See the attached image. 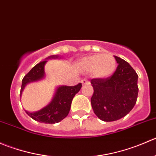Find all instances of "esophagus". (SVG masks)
Segmentation results:
<instances>
[{"mask_svg":"<svg viewBox=\"0 0 156 156\" xmlns=\"http://www.w3.org/2000/svg\"><path fill=\"white\" fill-rule=\"evenodd\" d=\"M81 83H82L83 85H84V84H89V81H88L87 78H84V79L81 80Z\"/></svg>","mask_w":156,"mask_h":156,"instance_id":"34e87169","label":"esophagus"}]
</instances>
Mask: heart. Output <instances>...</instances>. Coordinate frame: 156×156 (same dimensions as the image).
<instances>
[{
  "mask_svg": "<svg viewBox=\"0 0 156 156\" xmlns=\"http://www.w3.org/2000/svg\"><path fill=\"white\" fill-rule=\"evenodd\" d=\"M81 66L88 72L94 71L97 76L105 78L111 75L116 68L115 59L108 54H95L84 58Z\"/></svg>",
  "mask_w": 156,
  "mask_h": 156,
  "instance_id": "heart-1",
  "label": "heart"
}]
</instances>
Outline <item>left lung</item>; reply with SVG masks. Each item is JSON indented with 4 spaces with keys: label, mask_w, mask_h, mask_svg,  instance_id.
I'll use <instances>...</instances> for the list:
<instances>
[{
    "label": "left lung",
    "mask_w": 156,
    "mask_h": 156,
    "mask_svg": "<svg viewBox=\"0 0 156 156\" xmlns=\"http://www.w3.org/2000/svg\"><path fill=\"white\" fill-rule=\"evenodd\" d=\"M119 63L114 73L106 78H95L90 83L94 94L90 102L96 115L104 122L119 120L136 104L138 75L128 62L115 56Z\"/></svg>",
    "instance_id": "8db88e82"
}]
</instances>
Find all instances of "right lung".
Here are the masks:
<instances>
[{
  "label": "right lung",
  "mask_w": 156,
  "mask_h": 156,
  "mask_svg": "<svg viewBox=\"0 0 156 156\" xmlns=\"http://www.w3.org/2000/svg\"><path fill=\"white\" fill-rule=\"evenodd\" d=\"M46 62L47 60H44L37 63L25 75L22 81L20 94L27 83L37 81L43 78L44 75V67ZM81 87V83L72 87H68V86L59 87L56 90L52 102L48 106L37 112L31 113L27 111H26V112L31 119L41 123L55 124L59 122L68 115L72 99L80 90Z\"/></svg>",
  "instance_id": "add662e5"
}]
</instances>
